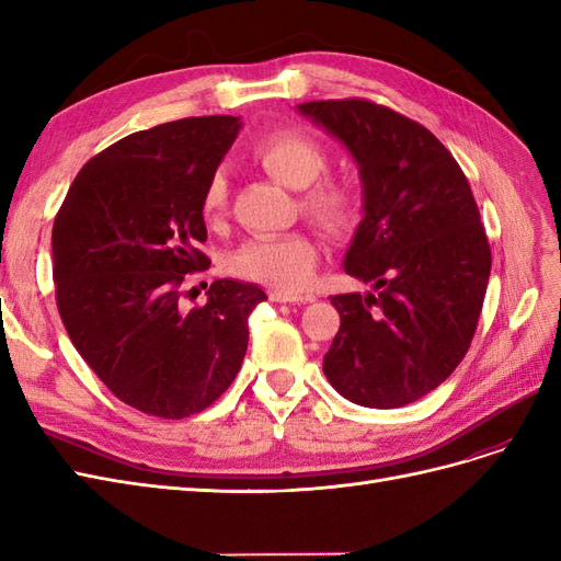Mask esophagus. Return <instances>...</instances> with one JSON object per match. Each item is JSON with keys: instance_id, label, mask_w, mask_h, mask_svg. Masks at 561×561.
Here are the masks:
<instances>
[{"instance_id": "34e87169", "label": "esophagus", "mask_w": 561, "mask_h": 561, "mask_svg": "<svg viewBox=\"0 0 561 561\" xmlns=\"http://www.w3.org/2000/svg\"><path fill=\"white\" fill-rule=\"evenodd\" d=\"M268 299L271 301H278V304H301V301H311L309 297H301V295H285V293H278V290H271L268 293Z\"/></svg>"}]
</instances>
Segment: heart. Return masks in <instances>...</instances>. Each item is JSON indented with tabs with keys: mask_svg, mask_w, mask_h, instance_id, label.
<instances>
[{
	"mask_svg": "<svg viewBox=\"0 0 561 561\" xmlns=\"http://www.w3.org/2000/svg\"><path fill=\"white\" fill-rule=\"evenodd\" d=\"M254 159L264 171L290 190H304L299 206L304 215L334 233L355 227L360 217V196L351 184L339 180H320L328 171V151L311 135L283 128L266 135L254 145ZM229 201V180L219 168L201 194V215L206 222L222 217ZM320 248L309 233H283L250 239L231 254L233 276L250 283L274 287L278 293L295 295L307 287L316 274Z\"/></svg>",
	"mask_w": 561,
	"mask_h": 561,
	"instance_id": "heart-1",
	"label": "heart"
}]
</instances>
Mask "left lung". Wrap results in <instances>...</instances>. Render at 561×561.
<instances>
[{
	"label": "left lung",
	"mask_w": 561,
	"mask_h": 561,
	"mask_svg": "<svg viewBox=\"0 0 561 561\" xmlns=\"http://www.w3.org/2000/svg\"><path fill=\"white\" fill-rule=\"evenodd\" d=\"M297 110L358 163L363 213L344 271L375 293L334 295L322 371L346 400L393 410L443 383L478 328L491 250L461 165L435 135L363 98Z\"/></svg>",
	"instance_id": "left-lung-1"
}]
</instances>
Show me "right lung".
<instances>
[{
  "instance_id": "right-lung-1",
  "label": "right lung",
  "mask_w": 561,
  "mask_h": 561,
  "mask_svg": "<svg viewBox=\"0 0 561 561\" xmlns=\"http://www.w3.org/2000/svg\"><path fill=\"white\" fill-rule=\"evenodd\" d=\"M239 130V116H190L130 133L81 168L56 215L62 325L100 381L151 416H192L225 393L266 299L219 278L203 307L182 304L186 278L210 266L203 186Z\"/></svg>"
}]
</instances>
